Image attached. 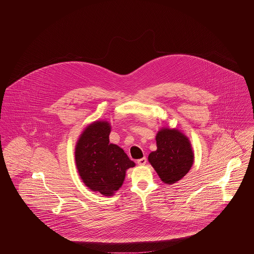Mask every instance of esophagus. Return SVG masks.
I'll return each instance as SVG.
<instances>
[{
  "label": "esophagus",
  "mask_w": 254,
  "mask_h": 254,
  "mask_svg": "<svg viewBox=\"0 0 254 254\" xmlns=\"http://www.w3.org/2000/svg\"><path fill=\"white\" fill-rule=\"evenodd\" d=\"M145 163H146V159H145V157L141 158V159L137 160V164H138L139 166H145Z\"/></svg>",
  "instance_id": "34e87169"
}]
</instances>
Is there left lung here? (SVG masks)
<instances>
[{
  "label": "left lung",
  "mask_w": 254,
  "mask_h": 254,
  "mask_svg": "<svg viewBox=\"0 0 254 254\" xmlns=\"http://www.w3.org/2000/svg\"><path fill=\"white\" fill-rule=\"evenodd\" d=\"M157 149L148 155V162L167 185L181 180L194 162L189 138L177 128L162 127L155 137Z\"/></svg>",
  "instance_id": "1"
}]
</instances>
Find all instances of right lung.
Listing matches in <instances>:
<instances>
[{
	"label": "right lung",
	"mask_w": 254,
	"mask_h": 254,
	"mask_svg": "<svg viewBox=\"0 0 254 254\" xmlns=\"http://www.w3.org/2000/svg\"><path fill=\"white\" fill-rule=\"evenodd\" d=\"M109 122L95 121L80 135L75 146V164L85 186L92 191L112 196L120 189L127 169L135 167L120 146L109 143Z\"/></svg>",
	"instance_id": "right-lung-1"
}]
</instances>
